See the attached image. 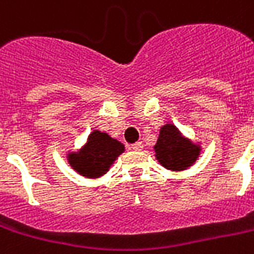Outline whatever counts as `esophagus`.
Wrapping results in <instances>:
<instances>
[{
  "label": "esophagus",
  "mask_w": 254,
  "mask_h": 254,
  "mask_svg": "<svg viewBox=\"0 0 254 254\" xmlns=\"http://www.w3.org/2000/svg\"><path fill=\"white\" fill-rule=\"evenodd\" d=\"M130 148L133 150H141V149L144 148V145H142V142H134V144L130 145Z\"/></svg>",
  "instance_id": "obj_1"
}]
</instances>
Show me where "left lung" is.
<instances>
[{
    "mask_svg": "<svg viewBox=\"0 0 254 254\" xmlns=\"http://www.w3.org/2000/svg\"><path fill=\"white\" fill-rule=\"evenodd\" d=\"M154 152L158 162L166 169L184 170L196 162L201 149L185 138L173 124H166L160 130Z\"/></svg>",
    "mask_w": 254,
    "mask_h": 254,
    "instance_id": "8db88e82",
    "label": "left lung"
}]
</instances>
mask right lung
I'll use <instances>...</instances> for the list:
<instances>
[{
    "label": "right lung",
    "instance_id": "1",
    "mask_svg": "<svg viewBox=\"0 0 254 254\" xmlns=\"http://www.w3.org/2000/svg\"><path fill=\"white\" fill-rule=\"evenodd\" d=\"M125 150L124 145L100 130H93L80 152L69 153L67 160L75 172L86 179L101 177L116 158Z\"/></svg>",
    "mask_w": 254,
    "mask_h": 254
}]
</instances>
